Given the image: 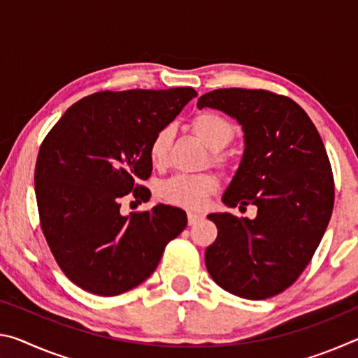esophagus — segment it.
<instances>
[{"label":"esophagus","instance_id":"esophagus-1","mask_svg":"<svg viewBox=\"0 0 358 358\" xmlns=\"http://www.w3.org/2000/svg\"><path fill=\"white\" fill-rule=\"evenodd\" d=\"M202 220H203L202 213H194V211H189V213H187V222H189V226H194V224H197Z\"/></svg>","mask_w":358,"mask_h":358}]
</instances>
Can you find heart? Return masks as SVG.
Masks as SVG:
<instances>
[{
	"mask_svg": "<svg viewBox=\"0 0 358 358\" xmlns=\"http://www.w3.org/2000/svg\"><path fill=\"white\" fill-rule=\"evenodd\" d=\"M191 128L205 147L211 151H220L232 142L235 136V128L221 115L215 112H201L191 120ZM173 131L171 126H166L157 131L151 138L148 155L150 161L155 166H164L169 150H171ZM217 161V157H216ZM217 187V180L211 173L197 175H175V177L162 181L157 187V194L162 201L177 207L197 210L202 208L208 201L210 194H213Z\"/></svg>",
	"mask_w": 358,
	"mask_h": 358,
	"instance_id": "1",
	"label": "heart"
}]
</instances>
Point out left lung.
<instances>
[{
  "label": "left lung",
  "mask_w": 358,
  "mask_h": 358,
  "mask_svg": "<svg viewBox=\"0 0 358 358\" xmlns=\"http://www.w3.org/2000/svg\"><path fill=\"white\" fill-rule=\"evenodd\" d=\"M197 107L216 108L241 126L243 156L222 202L257 207L254 220L208 215L217 237L205 265L227 292L270 299L295 282L329 226L335 186L322 138L296 102L265 90H215Z\"/></svg>",
  "instance_id": "left-lung-1"
}]
</instances>
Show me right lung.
Listing matches in <instances>:
<instances>
[{
  "instance_id": "add662e5",
  "label": "right lung",
  "mask_w": 358,
  "mask_h": 358,
  "mask_svg": "<svg viewBox=\"0 0 358 358\" xmlns=\"http://www.w3.org/2000/svg\"><path fill=\"white\" fill-rule=\"evenodd\" d=\"M191 87L102 92L71 106L41 145L34 191L41 227L69 280L102 296L134 289L156 270L187 224L181 208L157 203L121 215V197L145 202L148 148L192 98Z\"/></svg>"
}]
</instances>
